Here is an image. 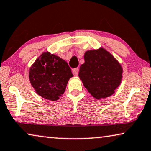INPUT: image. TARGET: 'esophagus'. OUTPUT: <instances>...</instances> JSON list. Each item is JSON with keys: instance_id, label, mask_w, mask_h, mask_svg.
<instances>
[{"instance_id": "34e87169", "label": "esophagus", "mask_w": 151, "mask_h": 151, "mask_svg": "<svg viewBox=\"0 0 151 151\" xmlns=\"http://www.w3.org/2000/svg\"><path fill=\"white\" fill-rule=\"evenodd\" d=\"M78 72H79V69L78 68H75L73 69V73L75 76H77L78 74Z\"/></svg>"}]
</instances>
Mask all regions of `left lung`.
<instances>
[{
    "instance_id": "1",
    "label": "left lung",
    "mask_w": 151,
    "mask_h": 151,
    "mask_svg": "<svg viewBox=\"0 0 151 151\" xmlns=\"http://www.w3.org/2000/svg\"><path fill=\"white\" fill-rule=\"evenodd\" d=\"M121 65L103 47L88 50L78 74L85 88L97 99L113 95L123 78Z\"/></svg>"
}]
</instances>
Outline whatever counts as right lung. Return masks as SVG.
<instances>
[{"mask_svg":"<svg viewBox=\"0 0 151 151\" xmlns=\"http://www.w3.org/2000/svg\"><path fill=\"white\" fill-rule=\"evenodd\" d=\"M73 76L66 61L46 52L30 67L28 77L37 95L55 101L65 93L68 81Z\"/></svg>","mask_w":151,"mask_h":151,"instance_id":"obj_1","label":"right lung"}]
</instances>
